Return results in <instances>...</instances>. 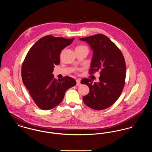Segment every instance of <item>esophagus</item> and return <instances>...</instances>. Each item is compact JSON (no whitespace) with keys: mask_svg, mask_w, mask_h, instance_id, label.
<instances>
[{"mask_svg":"<svg viewBox=\"0 0 152 152\" xmlns=\"http://www.w3.org/2000/svg\"><path fill=\"white\" fill-rule=\"evenodd\" d=\"M76 86H77V87H79L80 86V79H77L76 80Z\"/></svg>","mask_w":152,"mask_h":152,"instance_id":"esophagus-1","label":"esophagus"}]
</instances>
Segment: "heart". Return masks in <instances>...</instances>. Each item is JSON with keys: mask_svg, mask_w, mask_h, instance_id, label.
<instances>
[{"mask_svg": "<svg viewBox=\"0 0 152 152\" xmlns=\"http://www.w3.org/2000/svg\"><path fill=\"white\" fill-rule=\"evenodd\" d=\"M85 47H85V46H84V45H79V46H77V47H76V48H85Z\"/></svg>", "mask_w": 152, "mask_h": 152, "instance_id": "obj_1", "label": "heart"}]
</instances>
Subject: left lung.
<instances>
[{
    "mask_svg": "<svg viewBox=\"0 0 152 152\" xmlns=\"http://www.w3.org/2000/svg\"><path fill=\"white\" fill-rule=\"evenodd\" d=\"M80 40L88 44L93 51L89 73L100 71L97 83L87 78L81 81V84L89 88V92L83 97V101L93 109L108 108L119 98L125 85L126 64L123 53L115 44L102 34Z\"/></svg>",
    "mask_w": 152,
    "mask_h": 152,
    "instance_id": "obj_1",
    "label": "left lung"
}]
</instances>
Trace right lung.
Wrapping results in <instances>:
<instances>
[{
	"label": "right lung",
	"instance_id": "add662e5",
	"mask_svg": "<svg viewBox=\"0 0 152 152\" xmlns=\"http://www.w3.org/2000/svg\"><path fill=\"white\" fill-rule=\"evenodd\" d=\"M74 39L44 36L30 48L23 63V83L41 109L56 107L63 100L65 92L76 84V80L71 77L58 80L52 74L55 65L60 63L61 52Z\"/></svg>",
	"mask_w": 152,
	"mask_h": 152
}]
</instances>
